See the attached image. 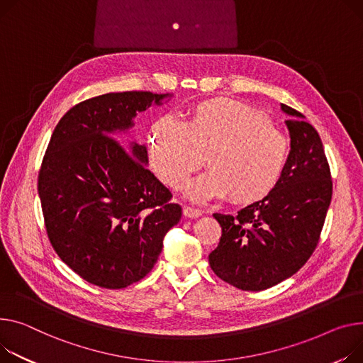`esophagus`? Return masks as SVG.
Here are the masks:
<instances>
[{"mask_svg":"<svg viewBox=\"0 0 363 363\" xmlns=\"http://www.w3.org/2000/svg\"><path fill=\"white\" fill-rule=\"evenodd\" d=\"M182 213L185 217H189V219H196V217H200L203 214L201 210L194 208V207H189V206H184Z\"/></svg>","mask_w":363,"mask_h":363,"instance_id":"1","label":"esophagus"}]
</instances>
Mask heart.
I'll return each mask as SVG.
<instances>
[{
    "instance_id": "heart-1",
    "label": "heart",
    "mask_w": 363,
    "mask_h": 363,
    "mask_svg": "<svg viewBox=\"0 0 363 363\" xmlns=\"http://www.w3.org/2000/svg\"><path fill=\"white\" fill-rule=\"evenodd\" d=\"M153 171L178 189L206 163L210 171L192 179L185 194L204 203L229 196L239 206L267 199L281 182L291 141L262 111L229 98L196 105L186 123L162 116L149 133Z\"/></svg>"
}]
</instances>
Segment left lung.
I'll return each mask as SVG.
<instances>
[{
  "label": "left lung",
  "instance_id": "obj_1",
  "mask_svg": "<svg viewBox=\"0 0 363 363\" xmlns=\"http://www.w3.org/2000/svg\"><path fill=\"white\" fill-rule=\"evenodd\" d=\"M289 116L291 157L274 192L236 216L214 213L220 242L208 255L211 270L242 291H264L294 276L315 251L333 196L323 141L303 115Z\"/></svg>",
  "mask_w": 363,
  "mask_h": 363
}]
</instances>
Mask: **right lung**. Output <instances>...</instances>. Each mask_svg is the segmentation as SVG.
I'll list each match as a JSON object with an SVG mask.
<instances>
[{"label":"right lung","instance_id":"right-lung-1","mask_svg":"<svg viewBox=\"0 0 363 363\" xmlns=\"http://www.w3.org/2000/svg\"><path fill=\"white\" fill-rule=\"evenodd\" d=\"M169 94L106 93L57 124L38 177L45 228L58 257L86 281L124 289L147 276L182 214L147 169L146 146L113 135Z\"/></svg>","mask_w":363,"mask_h":363}]
</instances>
